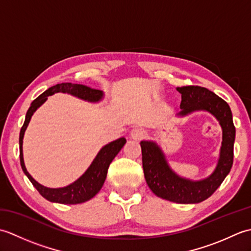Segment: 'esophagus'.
Wrapping results in <instances>:
<instances>
[{"label":"esophagus","mask_w":251,"mask_h":251,"mask_svg":"<svg viewBox=\"0 0 251 251\" xmlns=\"http://www.w3.org/2000/svg\"><path fill=\"white\" fill-rule=\"evenodd\" d=\"M145 136H146V131L142 128H135L130 131V137L131 139L134 140H141L142 138H145Z\"/></svg>","instance_id":"34e87169"}]
</instances>
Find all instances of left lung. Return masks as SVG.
Listing matches in <instances>:
<instances>
[{
    "mask_svg": "<svg viewBox=\"0 0 251 251\" xmlns=\"http://www.w3.org/2000/svg\"><path fill=\"white\" fill-rule=\"evenodd\" d=\"M181 94L180 116L195 111H207L219 121L222 128V146L219 161L209 177L192 181L180 177L169 167L162 149L154 141L140 142L142 167L149 188L154 194L178 204H196L215 193L230 173L233 165L235 126L230 106L209 89L201 86L177 87Z\"/></svg>",
    "mask_w": 251,
    "mask_h": 251,
    "instance_id": "left-lung-1",
    "label": "left lung"
}]
</instances>
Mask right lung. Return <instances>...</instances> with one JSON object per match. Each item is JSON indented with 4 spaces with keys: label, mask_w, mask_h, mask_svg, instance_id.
<instances>
[{
    "label": "right lung",
    "mask_w": 251,
    "mask_h": 251,
    "mask_svg": "<svg viewBox=\"0 0 251 251\" xmlns=\"http://www.w3.org/2000/svg\"><path fill=\"white\" fill-rule=\"evenodd\" d=\"M56 93H68L70 95L75 96V97L90 101V102H98L103 97L102 90L94 89L85 85L81 84H72V83H61L57 84L55 86L49 88L45 92L40 95L35 100L32 101L30 108L25 114V120L23 127L20 129L19 135V157L20 165L23 168L24 173L26 177L29 178L31 183L34 185V188L39 191V193L46 199L47 201L52 202H59V204L73 205V204H81V202L87 201L98 193L100 189L102 188L104 180L108 174V168L111 162L117 155V153L121 151V149L124 147L126 143L125 138H120L115 141L110 142L109 145L104 146L97 156L95 157L93 163L90 164L88 169L85 172L81 177L73 183L69 184L65 188L51 189L46 188V186L40 184L31 177V175L26 172L24 162V154H23V140L25 136V131L29 125L31 120L36 109L43 104L47 100L49 96L54 95Z\"/></svg>",
    "instance_id": "right-lung-1"
}]
</instances>
